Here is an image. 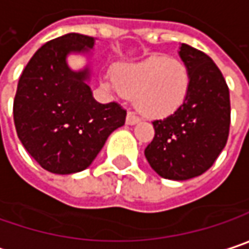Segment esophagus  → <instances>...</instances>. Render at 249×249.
Instances as JSON below:
<instances>
[{
  "mask_svg": "<svg viewBox=\"0 0 249 249\" xmlns=\"http://www.w3.org/2000/svg\"><path fill=\"white\" fill-rule=\"evenodd\" d=\"M140 123V118L135 115V114H132V112H128V115H126V124L128 125H135Z\"/></svg>",
  "mask_w": 249,
  "mask_h": 249,
  "instance_id": "34e87169",
  "label": "esophagus"
}]
</instances>
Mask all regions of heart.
I'll return each mask as SVG.
<instances>
[{"label":"heart","mask_w":249,"mask_h":249,"mask_svg":"<svg viewBox=\"0 0 249 249\" xmlns=\"http://www.w3.org/2000/svg\"><path fill=\"white\" fill-rule=\"evenodd\" d=\"M104 85L134 98L137 109L147 118H165L177 112L190 92L187 65L165 55H152L140 62L118 65L104 77Z\"/></svg>","instance_id":"1"}]
</instances>
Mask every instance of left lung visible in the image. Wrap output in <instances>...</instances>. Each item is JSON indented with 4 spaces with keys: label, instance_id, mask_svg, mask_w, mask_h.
Returning a JSON list of instances; mask_svg holds the SVG:
<instances>
[{
    "label": "left lung",
    "instance_id": "obj_1",
    "mask_svg": "<svg viewBox=\"0 0 249 249\" xmlns=\"http://www.w3.org/2000/svg\"><path fill=\"white\" fill-rule=\"evenodd\" d=\"M179 57L190 71V92L170 117L154 121L145 148L151 168L167 179L184 181L210 170L224 149L231 124L230 89L205 53L182 44Z\"/></svg>",
    "mask_w": 249,
    "mask_h": 249
}]
</instances>
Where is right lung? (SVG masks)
Here are the masks:
<instances>
[{
    "instance_id": "obj_1",
    "label": "right lung",
    "mask_w": 249,
    "mask_h": 249,
    "mask_svg": "<svg viewBox=\"0 0 249 249\" xmlns=\"http://www.w3.org/2000/svg\"><path fill=\"white\" fill-rule=\"evenodd\" d=\"M95 39L62 35L44 44L24 68L14 98V124L30 155L53 174L88 168L112 131L125 124L118 102L94 100L89 70L72 71L70 53H87Z\"/></svg>"
}]
</instances>
